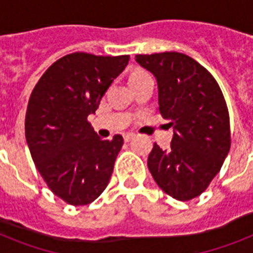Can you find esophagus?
<instances>
[{
	"mask_svg": "<svg viewBox=\"0 0 253 253\" xmlns=\"http://www.w3.org/2000/svg\"><path fill=\"white\" fill-rule=\"evenodd\" d=\"M135 135L134 134H131V132H128V134H125L123 135V139H125V142L126 143H128L131 140V139L134 138Z\"/></svg>",
	"mask_w": 253,
	"mask_h": 253,
	"instance_id": "1",
	"label": "esophagus"
}]
</instances>
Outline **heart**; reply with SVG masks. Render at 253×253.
I'll return each mask as SVG.
<instances>
[{
    "mask_svg": "<svg viewBox=\"0 0 253 253\" xmlns=\"http://www.w3.org/2000/svg\"><path fill=\"white\" fill-rule=\"evenodd\" d=\"M143 75H146V72H143V71H136V72H134L132 75H131L130 80H131V79H135V77L143 76Z\"/></svg>",
    "mask_w": 253,
    "mask_h": 253,
    "instance_id": "obj_1",
    "label": "heart"
}]
</instances>
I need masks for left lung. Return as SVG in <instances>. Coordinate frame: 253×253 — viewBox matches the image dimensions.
I'll return each mask as SVG.
<instances>
[{"label":"left lung","instance_id":"8db88e82","mask_svg":"<svg viewBox=\"0 0 253 253\" xmlns=\"http://www.w3.org/2000/svg\"><path fill=\"white\" fill-rule=\"evenodd\" d=\"M158 81L159 110L173 127L168 150L155 143L147 166L168 196L189 201L206 190L220 170L230 146V117L215 79L180 52L136 55Z\"/></svg>","mask_w":253,"mask_h":253}]
</instances>
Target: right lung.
Masks as SVG:
<instances>
[{
  "label": "right lung",
  "instance_id": "obj_1",
  "mask_svg": "<svg viewBox=\"0 0 253 253\" xmlns=\"http://www.w3.org/2000/svg\"><path fill=\"white\" fill-rule=\"evenodd\" d=\"M130 56L75 52L55 61L38 81L26 113V140L55 196L73 206L99 197L109 184L123 138L103 140L87 117Z\"/></svg>",
  "mask_w": 253,
  "mask_h": 253
}]
</instances>
